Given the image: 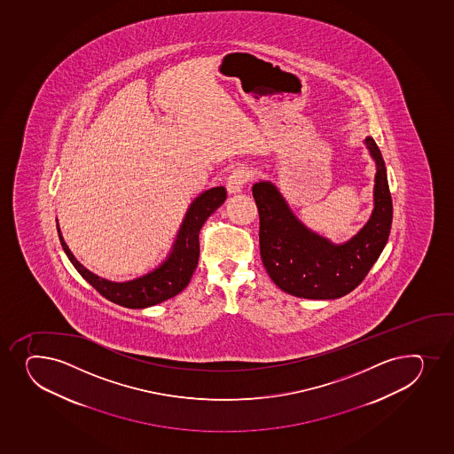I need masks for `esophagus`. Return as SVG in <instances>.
<instances>
[{
  "label": "esophagus",
  "mask_w": 454,
  "mask_h": 454,
  "mask_svg": "<svg viewBox=\"0 0 454 454\" xmlns=\"http://www.w3.org/2000/svg\"><path fill=\"white\" fill-rule=\"evenodd\" d=\"M249 180V169H246V168H239V169H235V171L231 174L230 178H228V183H226L228 192H230V193H239L241 189H243L244 184H246Z\"/></svg>",
  "instance_id": "esophagus-1"
}]
</instances>
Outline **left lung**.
Segmentation results:
<instances>
[{
    "instance_id": "8db88e82",
    "label": "left lung",
    "mask_w": 454,
    "mask_h": 454,
    "mask_svg": "<svg viewBox=\"0 0 454 454\" xmlns=\"http://www.w3.org/2000/svg\"><path fill=\"white\" fill-rule=\"evenodd\" d=\"M364 144L376 165L373 210L366 224L345 243L334 244L309 230L271 181L252 187L263 267L278 288L294 297L334 300L347 295L363 282L386 247L393 220L386 163L373 137H367Z\"/></svg>"
}]
</instances>
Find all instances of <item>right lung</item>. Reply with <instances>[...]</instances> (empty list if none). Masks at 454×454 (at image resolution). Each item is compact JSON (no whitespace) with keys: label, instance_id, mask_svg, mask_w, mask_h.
<instances>
[{"label":"right lung","instance_id":"obj_1","mask_svg":"<svg viewBox=\"0 0 454 454\" xmlns=\"http://www.w3.org/2000/svg\"><path fill=\"white\" fill-rule=\"evenodd\" d=\"M224 200L226 189L222 185L200 193L185 213L168 258L152 271L126 282H113L107 278H98V274L85 269L68 249L57 224L59 241L70 262L74 263V269L78 270V273L98 294H102L103 297L120 304L122 308H150L176 297V294H180L189 285L200 259V228L205 220L223 204Z\"/></svg>","mask_w":454,"mask_h":454}]
</instances>
